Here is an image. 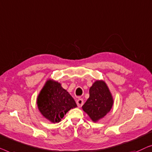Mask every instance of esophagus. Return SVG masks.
<instances>
[{
	"label": "esophagus",
	"mask_w": 152,
	"mask_h": 152,
	"mask_svg": "<svg viewBox=\"0 0 152 152\" xmlns=\"http://www.w3.org/2000/svg\"><path fill=\"white\" fill-rule=\"evenodd\" d=\"M76 104L78 107H82V105L83 104V99H82V98H78V99L76 100Z\"/></svg>",
	"instance_id": "1"
}]
</instances>
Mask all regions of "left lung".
Segmentation results:
<instances>
[{"label": "left lung", "instance_id": "1", "mask_svg": "<svg viewBox=\"0 0 152 152\" xmlns=\"http://www.w3.org/2000/svg\"><path fill=\"white\" fill-rule=\"evenodd\" d=\"M114 100L104 81L96 80L89 89V98L82 108L94 122L105 116L112 107Z\"/></svg>", "mask_w": 152, "mask_h": 152}]
</instances>
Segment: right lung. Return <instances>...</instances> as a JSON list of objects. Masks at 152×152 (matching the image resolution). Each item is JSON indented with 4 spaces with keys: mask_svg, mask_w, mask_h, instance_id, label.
Returning <instances> with one entry per match:
<instances>
[{
    "mask_svg": "<svg viewBox=\"0 0 152 152\" xmlns=\"http://www.w3.org/2000/svg\"><path fill=\"white\" fill-rule=\"evenodd\" d=\"M38 110L45 118L58 123L68 111L76 107L72 96L56 81L48 80L37 98Z\"/></svg>",
    "mask_w": 152,
    "mask_h": 152,
    "instance_id": "obj_1",
    "label": "right lung"
}]
</instances>
